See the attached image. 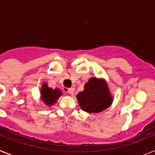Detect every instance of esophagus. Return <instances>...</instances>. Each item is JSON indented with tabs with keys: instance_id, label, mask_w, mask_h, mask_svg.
<instances>
[{
	"instance_id": "1",
	"label": "esophagus",
	"mask_w": 155,
	"mask_h": 155,
	"mask_svg": "<svg viewBox=\"0 0 155 155\" xmlns=\"http://www.w3.org/2000/svg\"><path fill=\"white\" fill-rule=\"evenodd\" d=\"M68 92L71 95H74V93H75V88H74V87L68 88Z\"/></svg>"
}]
</instances>
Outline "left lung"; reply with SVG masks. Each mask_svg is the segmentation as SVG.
Segmentation results:
<instances>
[{
  "label": "left lung",
  "mask_w": 155,
  "mask_h": 155,
  "mask_svg": "<svg viewBox=\"0 0 155 155\" xmlns=\"http://www.w3.org/2000/svg\"><path fill=\"white\" fill-rule=\"evenodd\" d=\"M77 99L81 108L87 113L101 112L112 103L107 84L97 78L88 80L84 91L77 94Z\"/></svg>",
  "instance_id": "obj_1"
}]
</instances>
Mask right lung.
Segmentation results:
<instances>
[{
  "label": "right lung",
  "instance_id": "1",
  "mask_svg": "<svg viewBox=\"0 0 155 155\" xmlns=\"http://www.w3.org/2000/svg\"><path fill=\"white\" fill-rule=\"evenodd\" d=\"M41 94H42V101L49 105H52L55 103L57 99L59 98L62 92L58 89L53 90L52 88L47 87V84L42 85V88L41 90Z\"/></svg>",
  "mask_w": 155,
  "mask_h": 155
}]
</instances>
